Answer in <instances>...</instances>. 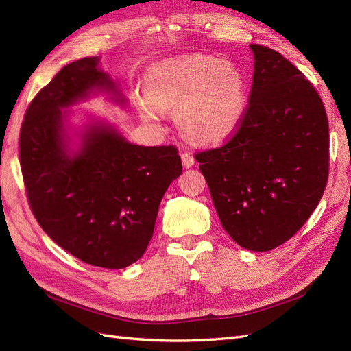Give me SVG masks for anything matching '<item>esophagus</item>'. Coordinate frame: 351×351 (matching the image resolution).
<instances>
[{
  "mask_svg": "<svg viewBox=\"0 0 351 351\" xmlns=\"http://www.w3.org/2000/svg\"><path fill=\"white\" fill-rule=\"evenodd\" d=\"M182 161H183V167L184 168H190V167L195 165L196 159H195V156L192 154L184 152V154H182Z\"/></svg>",
  "mask_w": 351,
  "mask_h": 351,
  "instance_id": "1",
  "label": "esophagus"
}]
</instances>
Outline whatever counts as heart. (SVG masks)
I'll list each match as a JSON object with an SVG mask.
<instances>
[{
    "label": "heart",
    "mask_w": 351,
    "mask_h": 351,
    "mask_svg": "<svg viewBox=\"0 0 351 351\" xmlns=\"http://www.w3.org/2000/svg\"><path fill=\"white\" fill-rule=\"evenodd\" d=\"M145 97L137 99L142 120L159 124L162 111L174 119L187 139L218 145L236 132L247 102L246 79L234 62L192 54L156 62L143 82Z\"/></svg>",
    "instance_id": "1"
}]
</instances>
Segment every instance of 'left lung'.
<instances>
[{
  "label": "left lung",
  "mask_w": 351,
  "mask_h": 351,
  "mask_svg": "<svg viewBox=\"0 0 351 351\" xmlns=\"http://www.w3.org/2000/svg\"><path fill=\"white\" fill-rule=\"evenodd\" d=\"M253 84L239 132L196 154L224 230L268 252L291 239L324 195L329 129L322 99L280 52L252 44Z\"/></svg>",
  "instance_id": "1"
}]
</instances>
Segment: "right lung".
I'll use <instances>...</instances> for the list:
<instances>
[{"label":"right lung","instance_id":"obj_1","mask_svg":"<svg viewBox=\"0 0 351 351\" xmlns=\"http://www.w3.org/2000/svg\"><path fill=\"white\" fill-rule=\"evenodd\" d=\"M86 57L62 67L30 102L20 164L32 212L60 247L84 263L123 269L149 244L159 204L182 174L176 146L133 145L105 119L71 110L99 93L120 107L119 83Z\"/></svg>","mask_w":351,"mask_h":351}]
</instances>
